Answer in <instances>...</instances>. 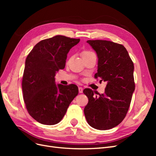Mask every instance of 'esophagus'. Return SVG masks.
I'll return each instance as SVG.
<instances>
[{
	"mask_svg": "<svg viewBox=\"0 0 156 156\" xmlns=\"http://www.w3.org/2000/svg\"><path fill=\"white\" fill-rule=\"evenodd\" d=\"M83 88L82 87H79V93H83Z\"/></svg>",
	"mask_w": 156,
	"mask_h": 156,
	"instance_id": "obj_1",
	"label": "esophagus"
}]
</instances>
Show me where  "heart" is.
<instances>
[{
    "mask_svg": "<svg viewBox=\"0 0 156 156\" xmlns=\"http://www.w3.org/2000/svg\"><path fill=\"white\" fill-rule=\"evenodd\" d=\"M90 53H92L91 52H89V51H83V53H82V57H83V56H86V55H89V54H90Z\"/></svg>",
    "mask_w": 156,
    "mask_h": 156,
    "instance_id": "heart-1",
    "label": "heart"
}]
</instances>
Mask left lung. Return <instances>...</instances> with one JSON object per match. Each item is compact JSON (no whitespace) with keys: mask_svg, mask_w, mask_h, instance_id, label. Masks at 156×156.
Masks as SVG:
<instances>
[{"mask_svg":"<svg viewBox=\"0 0 156 156\" xmlns=\"http://www.w3.org/2000/svg\"><path fill=\"white\" fill-rule=\"evenodd\" d=\"M98 58L95 78L107 82L104 94L85 88L88 98L84 113L88 124L107 130L120 124L126 116L135 90L134 65L124 45L107 40H88ZM95 93L99 96H94Z\"/></svg>","mask_w":156,"mask_h":156,"instance_id":"obj_1","label":"left lung"}]
</instances>
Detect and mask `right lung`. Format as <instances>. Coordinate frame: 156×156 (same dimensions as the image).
<instances>
[{"label":"right lung","instance_id":"right-lung-1","mask_svg":"<svg viewBox=\"0 0 156 156\" xmlns=\"http://www.w3.org/2000/svg\"><path fill=\"white\" fill-rule=\"evenodd\" d=\"M79 41L55 36L38 42L27 56L22 80L23 99L29 115L40 124H58L77 96V85L56 84L55 76L64 68L68 52Z\"/></svg>","mask_w":156,"mask_h":156}]
</instances>
